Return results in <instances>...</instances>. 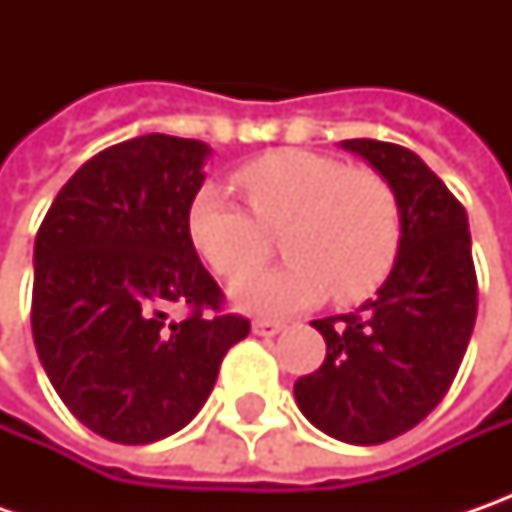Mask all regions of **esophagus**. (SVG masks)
Listing matches in <instances>:
<instances>
[{
	"mask_svg": "<svg viewBox=\"0 0 512 512\" xmlns=\"http://www.w3.org/2000/svg\"><path fill=\"white\" fill-rule=\"evenodd\" d=\"M279 330H282V325H276V322H262V319H259V322H253V333H256V336H276V333H279Z\"/></svg>",
	"mask_w": 512,
	"mask_h": 512,
	"instance_id": "esophagus-1",
	"label": "esophagus"
}]
</instances>
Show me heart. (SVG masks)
Returning <instances> with one entry per match:
<instances>
[{"label":"heart","instance_id":"obj_1","mask_svg":"<svg viewBox=\"0 0 512 512\" xmlns=\"http://www.w3.org/2000/svg\"><path fill=\"white\" fill-rule=\"evenodd\" d=\"M256 217L219 185L199 187L187 207L193 247L222 276H241L266 255L265 229L288 227L291 265L230 285L233 305L287 316L325 296L359 302L382 285L402 245V213L393 187L373 170H347L310 150H270L236 170Z\"/></svg>","mask_w":512,"mask_h":512}]
</instances>
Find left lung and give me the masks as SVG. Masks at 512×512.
I'll return each instance as SVG.
<instances>
[{
    "mask_svg": "<svg viewBox=\"0 0 512 512\" xmlns=\"http://www.w3.org/2000/svg\"><path fill=\"white\" fill-rule=\"evenodd\" d=\"M339 145L393 187L402 245L373 299L313 322L327 356L293 384V396L327 436L382 444L422 422L459 373L476 325L470 225L456 196L413 150L376 139Z\"/></svg>",
    "mask_w": 512,
    "mask_h": 512,
    "instance_id": "left-lung-1",
    "label": "left lung"
}]
</instances>
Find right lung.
I'll list each match as a JSON object with an SVG mask.
<instances>
[{"label": "right lung", "mask_w": 512, "mask_h": 512, "mask_svg": "<svg viewBox=\"0 0 512 512\" xmlns=\"http://www.w3.org/2000/svg\"><path fill=\"white\" fill-rule=\"evenodd\" d=\"M210 156L205 142L165 133L113 145L70 176L36 233L39 362L70 413L108 442L182 430L250 333L247 319L219 313L222 290L187 233ZM173 304L194 313L170 323Z\"/></svg>", "instance_id": "right-lung-1"}]
</instances>
